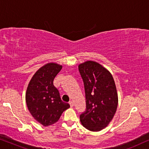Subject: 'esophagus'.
I'll return each mask as SVG.
<instances>
[{
    "label": "esophagus",
    "mask_w": 149,
    "mask_h": 149,
    "mask_svg": "<svg viewBox=\"0 0 149 149\" xmlns=\"http://www.w3.org/2000/svg\"><path fill=\"white\" fill-rule=\"evenodd\" d=\"M69 104H70V106L71 107H73V102H72V101H70V102H69Z\"/></svg>",
    "instance_id": "esophagus-1"
}]
</instances>
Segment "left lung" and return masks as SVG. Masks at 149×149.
<instances>
[{
  "instance_id": "obj_1",
  "label": "left lung",
  "mask_w": 149,
  "mask_h": 149,
  "mask_svg": "<svg viewBox=\"0 0 149 149\" xmlns=\"http://www.w3.org/2000/svg\"><path fill=\"white\" fill-rule=\"evenodd\" d=\"M84 85L86 110L80 115L87 130L99 132L110 123L118 106V94L110 71L100 63L88 61L79 65Z\"/></svg>"
}]
</instances>
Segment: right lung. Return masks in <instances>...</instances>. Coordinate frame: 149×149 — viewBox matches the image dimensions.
I'll return each mask as SVG.
<instances>
[{"instance_id":"1","label":"right lung","mask_w":149,"mask_h":149,"mask_svg":"<svg viewBox=\"0 0 149 149\" xmlns=\"http://www.w3.org/2000/svg\"><path fill=\"white\" fill-rule=\"evenodd\" d=\"M62 65L49 63L38 69L31 78L26 93V102L29 112L43 126L55 123L62 113L70 106L61 100L53 81Z\"/></svg>"}]
</instances>
